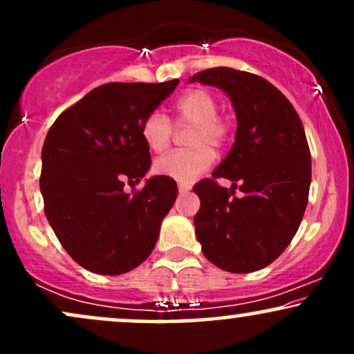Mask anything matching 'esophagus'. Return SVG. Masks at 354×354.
Wrapping results in <instances>:
<instances>
[{
    "label": "esophagus",
    "mask_w": 354,
    "mask_h": 354,
    "mask_svg": "<svg viewBox=\"0 0 354 354\" xmlns=\"http://www.w3.org/2000/svg\"><path fill=\"white\" fill-rule=\"evenodd\" d=\"M189 189H191L189 185H183V183H180V185H178V191H180V194L189 193Z\"/></svg>",
    "instance_id": "esophagus-1"
}]
</instances>
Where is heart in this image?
Masks as SVG:
<instances>
[{
  "instance_id": "b5f03b06",
  "label": "heart",
  "mask_w": 354,
  "mask_h": 354,
  "mask_svg": "<svg viewBox=\"0 0 354 354\" xmlns=\"http://www.w3.org/2000/svg\"><path fill=\"white\" fill-rule=\"evenodd\" d=\"M174 123L180 128L193 126L188 145L191 149L173 151L161 156L154 163V171L161 176L188 185L198 174L213 163V149L221 148L228 140V124L219 120L218 101L206 89H191L174 103ZM146 146L154 153L168 148L173 136V124L169 118L160 111H153L141 128Z\"/></svg>"
}]
</instances>
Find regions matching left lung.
<instances>
[{
	"instance_id": "left-lung-1",
	"label": "left lung",
	"mask_w": 354,
	"mask_h": 354,
	"mask_svg": "<svg viewBox=\"0 0 354 354\" xmlns=\"http://www.w3.org/2000/svg\"><path fill=\"white\" fill-rule=\"evenodd\" d=\"M194 81L225 91L238 121L234 145L213 171L233 181L231 188L214 180L193 188L201 201L196 238L221 270L258 271L286 250L306 209L311 154L303 123L278 88L251 73L221 66L196 73Z\"/></svg>"
}]
</instances>
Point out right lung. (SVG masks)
<instances>
[{
	"mask_svg": "<svg viewBox=\"0 0 354 354\" xmlns=\"http://www.w3.org/2000/svg\"><path fill=\"white\" fill-rule=\"evenodd\" d=\"M180 80L108 83L61 113L44 140V213L68 254L96 274H123L151 254L160 226L178 196L174 180L151 176L141 128Z\"/></svg>",
	"mask_w": 354,
	"mask_h": 354,
	"instance_id": "1",
	"label": "right lung"
}]
</instances>
